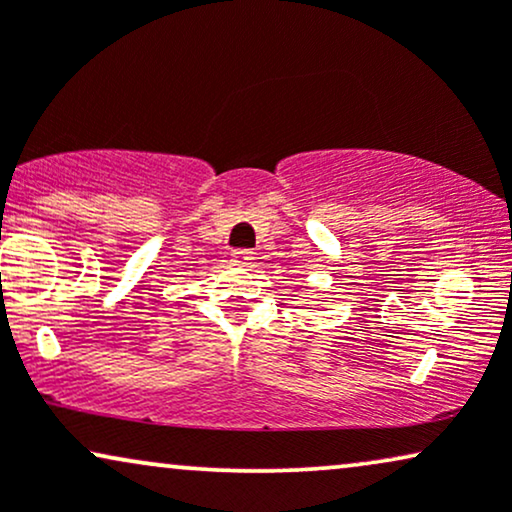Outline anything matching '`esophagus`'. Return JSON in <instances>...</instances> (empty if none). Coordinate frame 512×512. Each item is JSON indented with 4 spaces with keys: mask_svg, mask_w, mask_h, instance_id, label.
<instances>
[{
    "mask_svg": "<svg viewBox=\"0 0 512 512\" xmlns=\"http://www.w3.org/2000/svg\"><path fill=\"white\" fill-rule=\"evenodd\" d=\"M232 261L240 265H251L254 263V251L251 249H235L232 251Z\"/></svg>",
    "mask_w": 512,
    "mask_h": 512,
    "instance_id": "1",
    "label": "esophagus"
}]
</instances>
